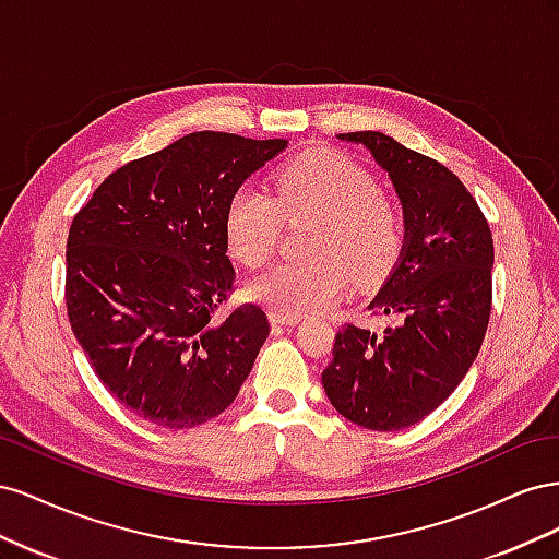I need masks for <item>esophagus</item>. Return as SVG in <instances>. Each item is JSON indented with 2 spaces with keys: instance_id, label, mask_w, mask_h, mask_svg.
<instances>
[{
  "instance_id": "1",
  "label": "esophagus",
  "mask_w": 559,
  "mask_h": 559,
  "mask_svg": "<svg viewBox=\"0 0 559 559\" xmlns=\"http://www.w3.org/2000/svg\"><path fill=\"white\" fill-rule=\"evenodd\" d=\"M270 321H273L275 326H294L300 321V317H294V314H284V312H277L273 310L270 312Z\"/></svg>"
}]
</instances>
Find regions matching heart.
<instances>
[{
	"label": "heart",
	"mask_w": 559,
	"mask_h": 559,
	"mask_svg": "<svg viewBox=\"0 0 559 559\" xmlns=\"http://www.w3.org/2000/svg\"><path fill=\"white\" fill-rule=\"evenodd\" d=\"M275 198L240 186L228 200L224 233L235 261L257 267L280 245L282 218L306 222V259L257 275L247 294L284 314L321 312L345 294L352 277L368 286L386 277L403 247V218L361 165L335 151H308L275 175Z\"/></svg>",
	"instance_id": "heart-1"
}]
</instances>
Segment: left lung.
I'll list each match as a JSON object with an SVG mask.
<instances>
[{"label": "left lung", "instance_id": "left-lung-1", "mask_svg": "<svg viewBox=\"0 0 559 559\" xmlns=\"http://www.w3.org/2000/svg\"><path fill=\"white\" fill-rule=\"evenodd\" d=\"M337 138L364 144L401 198L405 245L368 306L401 321L380 335L345 324L321 384L354 425L399 431L436 411L478 357L492 312V230L443 163L373 130Z\"/></svg>", "mask_w": 559, "mask_h": 559}]
</instances>
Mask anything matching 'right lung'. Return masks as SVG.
<instances>
[{
    "instance_id": "right-lung-1",
    "label": "right lung",
    "mask_w": 559,
    "mask_h": 559,
    "mask_svg": "<svg viewBox=\"0 0 559 559\" xmlns=\"http://www.w3.org/2000/svg\"><path fill=\"white\" fill-rule=\"evenodd\" d=\"M286 140L202 130L130 160L70 226L64 300L79 345L130 413L165 429L222 415L270 333L233 292L224 216L230 195Z\"/></svg>"
}]
</instances>
